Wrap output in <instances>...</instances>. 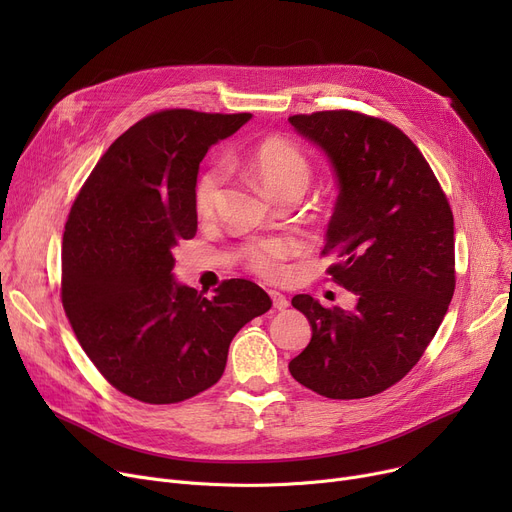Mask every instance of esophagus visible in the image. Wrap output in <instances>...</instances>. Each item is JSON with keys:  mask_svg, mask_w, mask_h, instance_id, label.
I'll use <instances>...</instances> for the list:
<instances>
[{"mask_svg": "<svg viewBox=\"0 0 512 512\" xmlns=\"http://www.w3.org/2000/svg\"><path fill=\"white\" fill-rule=\"evenodd\" d=\"M270 297H272V303H274V307L278 309V311H284L290 303H288V299L284 297L282 292H278V290H270Z\"/></svg>", "mask_w": 512, "mask_h": 512, "instance_id": "1", "label": "esophagus"}]
</instances>
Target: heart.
<instances>
[{"label": "heart", "mask_w": 512, "mask_h": 512, "mask_svg": "<svg viewBox=\"0 0 512 512\" xmlns=\"http://www.w3.org/2000/svg\"><path fill=\"white\" fill-rule=\"evenodd\" d=\"M247 170L272 199L286 193L303 195L311 182V166L305 153L280 137H270L257 145L247 159ZM220 188L222 174L218 168L207 170L197 180L195 207L199 215L213 211ZM294 253H297V242L286 236L253 240L240 251L249 270L265 280H280L284 276V261Z\"/></svg>", "instance_id": "heart-1"}]
</instances>
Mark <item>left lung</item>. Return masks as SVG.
Masks as SVG:
<instances>
[{
  "label": "left lung",
  "mask_w": 512,
  "mask_h": 512,
  "mask_svg": "<svg viewBox=\"0 0 512 512\" xmlns=\"http://www.w3.org/2000/svg\"><path fill=\"white\" fill-rule=\"evenodd\" d=\"M330 159L338 199L324 253L328 274L357 294L353 311L297 294L311 342L292 378L326 398L380 394L415 367L454 294V220L432 168L405 132L359 112L290 116Z\"/></svg>",
  "instance_id": "left-lung-1"
}]
</instances>
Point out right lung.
<instances>
[{
  "label": "right lung",
  "instance_id": "1",
  "mask_svg": "<svg viewBox=\"0 0 512 512\" xmlns=\"http://www.w3.org/2000/svg\"><path fill=\"white\" fill-rule=\"evenodd\" d=\"M249 120L155 112L110 145L70 209L64 311L99 373L130 398L172 405L211 388L236 332L272 307L249 280H226L207 299L172 274L174 247L197 232L201 159Z\"/></svg>",
  "mask_w": 512,
  "mask_h": 512
}]
</instances>
